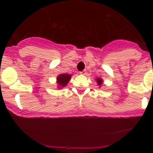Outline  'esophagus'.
I'll return each instance as SVG.
<instances>
[{"label": "esophagus", "mask_w": 153, "mask_h": 153, "mask_svg": "<svg viewBox=\"0 0 153 153\" xmlns=\"http://www.w3.org/2000/svg\"><path fill=\"white\" fill-rule=\"evenodd\" d=\"M80 75H85L86 74V71H82L81 72H80Z\"/></svg>", "instance_id": "obj_1"}]
</instances>
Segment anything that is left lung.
Here are the masks:
<instances>
[{
	"label": "left lung",
	"instance_id": "8db88e82",
	"mask_svg": "<svg viewBox=\"0 0 153 153\" xmlns=\"http://www.w3.org/2000/svg\"><path fill=\"white\" fill-rule=\"evenodd\" d=\"M96 82H97V85H99V87L101 88V85H102L103 82V79L101 78H96Z\"/></svg>",
	"mask_w": 153,
	"mask_h": 153
}]
</instances>
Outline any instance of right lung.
I'll use <instances>...</instances> for the list:
<instances>
[{
  "mask_svg": "<svg viewBox=\"0 0 153 153\" xmlns=\"http://www.w3.org/2000/svg\"><path fill=\"white\" fill-rule=\"evenodd\" d=\"M71 77L72 75L68 74V73H66V74L63 73V74L59 75L57 77V82H56L57 84V88L61 89L65 87L71 79Z\"/></svg>",
  "mask_w": 153,
  "mask_h": 153,
  "instance_id": "obj_1",
  "label": "right lung"
}]
</instances>
